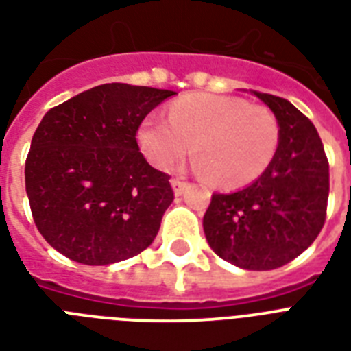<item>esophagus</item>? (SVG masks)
Returning a JSON list of instances; mask_svg holds the SVG:
<instances>
[{"label": "esophagus", "instance_id": "34e87169", "mask_svg": "<svg viewBox=\"0 0 351 351\" xmlns=\"http://www.w3.org/2000/svg\"><path fill=\"white\" fill-rule=\"evenodd\" d=\"M171 186L175 189V195H182L184 189H186L187 182L184 180V178H173V180H171Z\"/></svg>", "mask_w": 351, "mask_h": 351}]
</instances>
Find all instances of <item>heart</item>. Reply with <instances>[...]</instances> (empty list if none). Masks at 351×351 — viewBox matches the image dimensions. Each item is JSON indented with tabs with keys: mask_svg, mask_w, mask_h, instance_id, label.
Here are the masks:
<instances>
[{
	"mask_svg": "<svg viewBox=\"0 0 351 351\" xmlns=\"http://www.w3.org/2000/svg\"><path fill=\"white\" fill-rule=\"evenodd\" d=\"M143 156L171 169L193 145L195 167L226 189L255 182L275 158L280 127L269 109L237 96L187 95L169 107V121L142 120L136 132Z\"/></svg>",
	"mask_w": 351,
	"mask_h": 351,
	"instance_id": "b5f03b06",
	"label": "heart"
}]
</instances>
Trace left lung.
<instances>
[{
    "mask_svg": "<svg viewBox=\"0 0 351 351\" xmlns=\"http://www.w3.org/2000/svg\"><path fill=\"white\" fill-rule=\"evenodd\" d=\"M280 127L275 158L244 189L215 193L204 215L211 250L234 266L267 271L308 250L326 220L330 165L315 125L288 100L255 93Z\"/></svg>",
    "mask_w": 351,
    "mask_h": 351,
    "instance_id": "8db88e82",
    "label": "left lung"
}]
</instances>
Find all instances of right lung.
I'll list each match as a JSON object with an SVG mask.
<instances>
[{
  "mask_svg": "<svg viewBox=\"0 0 351 351\" xmlns=\"http://www.w3.org/2000/svg\"><path fill=\"white\" fill-rule=\"evenodd\" d=\"M173 90L104 84L52 107L25 162L32 219L71 261L106 266L151 245L173 202L169 175L136 142L142 120Z\"/></svg>",
  "mask_w": 351,
  "mask_h": 351,
  "instance_id": "add662e5",
  "label": "right lung"
}]
</instances>
